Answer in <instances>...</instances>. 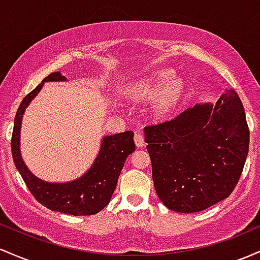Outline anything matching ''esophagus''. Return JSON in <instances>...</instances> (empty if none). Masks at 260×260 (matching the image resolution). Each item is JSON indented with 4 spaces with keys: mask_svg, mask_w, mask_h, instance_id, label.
Segmentation results:
<instances>
[{
    "mask_svg": "<svg viewBox=\"0 0 260 260\" xmlns=\"http://www.w3.org/2000/svg\"><path fill=\"white\" fill-rule=\"evenodd\" d=\"M134 141H135V145L138 146V147H142V146L145 145L144 136H142V134L140 133V131H136V133H135V136H134Z\"/></svg>",
    "mask_w": 260,
    "mask_h": 260,
    "instance_id": "obj_1",
    "label": "esophagus"
}]
</instances>
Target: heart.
Returning <instances> with one entry per match:
<instances>
[{
    "label": "heart",
    "mask_w": 260,
    "mask_h": 260,
    "mask_svg": "<svg viewBox=\"0 0 260 260\" xmlns=\"http://www.w3.org/2000/svg\"><path fill=\"white\" fill-rule=\"evenodd\" d=\"M169 77L171 72L168 71H162L151 76L133 89V97L141 101H151L157 98V112L158 114H165L174 107L182 92V82L178 78H173L167 83Z\"/></svg>",
    "instance_id": "obj_1"
}]
</instances>
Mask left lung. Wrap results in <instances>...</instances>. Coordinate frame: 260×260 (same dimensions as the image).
Instances as JSON below:
<instances>
[{
  "label": "left lung",
  "mask_w": 260,
  "mask_h": 260,
  "mask_svg": "<svg viewBox=\"0 0 260 260\" xmlns=\"http://www.w3.org/2000/svg\"><path fill=\"white\" fill-rule=\"evenodd\" d=\"M159 200L177 212H199L237 185L249 148L243 104L227 89L215 106L197 104L169 121L145 127Z\"/></svg>",
  "instance_id": "1"
}]
</instances>
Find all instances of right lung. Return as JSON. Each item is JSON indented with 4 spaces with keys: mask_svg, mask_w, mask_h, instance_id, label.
Returning <instances> with one entry per match:
<instances>
[{
    "mask_svg": "<svg viewBox=\"0 0 260 260\" xmlns=\"http://www.w3.org/2000/svg\"><path fill=\"white\" fill-rule=\"evenodd\" d=\"M56 81H66V77L60 72H52L46 76L36 89L23 98L17 110L11 140L14 166L33 197L45 208L74 216L94 215L109 204L125 159L135 151L134 133L124 131L121 134L104 136L97 158L91 168L78 179L67 183H50L34 176L20 156L19 135L22 118L31 99L36 98L43 88L44 82Z\"/></svg>",
    "mask_w": 260,
    "mask_h": 260,
    "instance_id": "1",
    "label": "right lung"
}]
</instances>
